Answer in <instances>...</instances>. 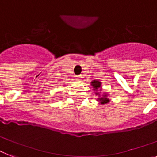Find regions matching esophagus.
Returning <instances> with one entry per match:
<instances>
[{"instance_id": "esophagus-1", "label": "esophagus", "mask_w": 157, "mask_h": 157, "mask_svg": "<svg viewBox=\"0 0 157 157\" xmlns=\"http://www.w3.org/2000/svg\"><path fill=\"white\" fill-rule=\"evenodd\" d=\"M76 80L77 81H81V76H76Z\"/></svg>"}]
</instances>
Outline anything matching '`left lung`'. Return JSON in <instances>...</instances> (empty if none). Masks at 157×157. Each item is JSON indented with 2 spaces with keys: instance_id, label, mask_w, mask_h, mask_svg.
Instances as JSON below:
<instances>
[{
  "instance_id": "8db88e82",
  "label": "left lung",
  "mask_w": 157,
  "mask_h": 157,
  "mask_svg": "<svg viewBox=\"0 0 157 157\" xmlns=\"http://www.w3.org/2000/svg\"><path fill=\"white\" fill-rule=\"evenodd\" d=\"M91 85L93 86V89H94V91H96V95H98L99 98H98V101H99V104H101V105H104V104H107L109 102V98H108L107 94H101V96L100 93L98 92V89H100V91H101V82H100L98 80H94L92 81Z\"/></svg>"
}]
</instances>
